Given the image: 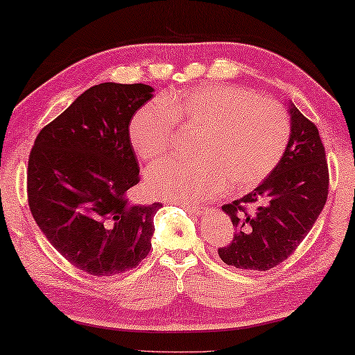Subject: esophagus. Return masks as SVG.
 <instances>
[{
    "label": "esophagus",
    "mask_w": 355,
    "mask_h": 355,
    "mask_svg": "<svg viewBox=\"0 0 355 355\" xmlns=\"http://www.w3.org/2000/svg\"><path fill=\"white\" fill-rule=\"evenodd\" d=\"M173 205H181L185 211L187 212H191V214H201L202 211H205V206H198V205H190V202H173Z\"/></svg>",
    "instance_id": "obj_1"
}]
</instances>
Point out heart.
Returning a JSON list of instances; mask_svg holds the SVG:
<instances>
[{"mask_svg":"<svg viewBox=\"0 0 355 355\" xmlns=\"http://www.w3.org/2000/svg\"><path fill=\"white\" fill-rule=\"evenodd\" d=\"M174 123L196 132L195 159H173L148 171V190L174 201H201L228 187H257L280 164L291 138V119L280 103L231 85H206L162 102L143 105L132 116L130 143L138 157L154 164L170 153Z\"/></svg>","mask_w":355,"mask_h":355,"instance_id":"heart-1","label":"heart"}]
</instances>
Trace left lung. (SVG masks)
<instances>
[{
	"label": "left lung",
	"mask_w": 355,
	"mask_h": 355,
	"mask_svg": "<svg viewBox=\"0 0 355 355\" xmlns=\"http://www.w3.org/2000/svg\"><path fill=\"white\" fill-rule=\"evenodd\" d=\"M291 138L280 164L241 200L223 205L236 234L218 248L225 264L269 270L305 239L327 201L329 168L318 127L289 103ZM255 206L248 214L246 206Z\"/></svg>",
	"instance_id": "8db88e82"
}]
</instances>
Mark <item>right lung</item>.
<instances>
[{
  "mask_svg": "<svg viewBox=\"0 0 355 355\" xmlns=\"http://www.w3.org/2000/svg\"><path fill=\"white\" fill-rule=\"evenodd\" d=\"M153 91L143 83L92 86L34 141L31 214L46 241L86 274H123L150 250L162 205H130L127 193L139 182L129 125Z\"/></svg>",
  "mask_w": 355,
  "mask_h": 355,
  "instance_id": "add662e5",
  "label": "right lung"
}]
</instances>
